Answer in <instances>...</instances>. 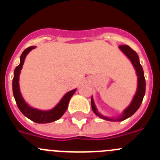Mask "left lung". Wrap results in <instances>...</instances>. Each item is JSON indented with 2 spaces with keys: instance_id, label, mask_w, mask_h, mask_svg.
<instances>
[{
  "instance_id": "1",
  "label": "left lung",
  "mask_w": 160,
  "mask_h": 160,
  "mask_svg": "<svg viewBox=\"0 0 160 160\" xmlns=\"http://www.w3.org/2000/svg\"><path fill=\"white\" fill-rule=\"evenodd\" d=\"M120 49L128 56V58L131 60L132 62L133 66L135 67V70H136L137 76H138V89H137V92L135 94V97L133 98L132 102H131V105L126 109L124 111L123 114L119 117V118L114 119V118H109L105 116H102V114L98 112L97 109H96L95 105L94 103V100L91 98V107H92L93 111L96 115L99 117V118H103V119L109 120V121H122V120L126 119V118H129L131 115L135 114L137 111L139 107H140L141 103H142V99H143L144 94H145V90H146V82H145V78H144V73L143 70H142V66L139 62V58H138V54L135 50H133L130 46H127V45H121L119 46Z\"/></svg>"
}]
</instances>
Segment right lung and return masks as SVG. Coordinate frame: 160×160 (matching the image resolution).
I'll use <instances>...</instances> for the list:
<instances>
[{
    "mask_svg": "<svg viewBox=\"0 0 160 160\" xmlns=\"http://www.w3.org/2000/svg\"><path fill=\"white\" fill-rule=\"evenodd\" d=\"M34 48L35 46H29L27 49H25L21 55V58H20L21 62H20L19 66H17L14 70V76L13 79H12V93H13L14 98H15L18 108L25 117H27L28 118L32 120V122H35L37 123H48V122L56 121L62 116L67 109L68 103L70 102V98L75 93L76 90H71L65 94V96L59 102L58 104L50 111H39V110L32 108L29 105H27V103L24 101L23 98L20 92L18 81H19L20 71L22 70L25 57L28 53Z\"/></svg>",
    "mask_w": 160,
    "mask_h": 160,
    "instance_id": "right-lung-1",
    "label": "right lung"
}]
</instances>
